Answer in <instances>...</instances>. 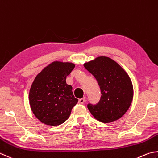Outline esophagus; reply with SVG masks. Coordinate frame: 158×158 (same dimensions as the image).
<instances>
[{
	"label": "esophagus",
	"mask_w": 158,
	"mask_h": 158,
	"mask_svg": "<svg viewBox=\"0 0 158 158\" xmlns=\"http://www.w3.org/2000/svg\"><path fill=\"white\" fill-rule=\"evenodd\" d=\"M85 98H80V99H79L78 100V103L79 104H81V105H82V104H84L85 102Z\"/></svg>",
	"instance_id": "1"
}]
</instances>
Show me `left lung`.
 Here are the masks:
<instances>
[{"label":"left lung","instance_id":"obj_1","mask_svg":"<svg viewBox=\"0 0 158 158\" xmlns=\"http://www.w3.org/2000/svg\"><path fill=\"white\" fill-rule=\"evenodd\" d=\"M84 67L97 80L102 94L96 105L88 104L89 111L102 123L120 119L132 102L133 89L129 76L117 62L105 56L85 63Z\"/></svg>","mask_w":158,"mask_h":158}]
</instances>
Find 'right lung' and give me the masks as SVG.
<instances>
[{
	"label": "right lung",
	"instance_id": "right-lung-1",
	"mask_svg": "<svg viewBox=\"0 0 158 158\" xmlns=\"http://www.w3.org/2000/svg\"><path fill=\"white\" fill-rule=\"evenodd\" d=\"M75 67L71 62H53L39 73L33 82L29 99L32 112L43 123L57 126L69 118L78 102L67 76Z\"/></svg>",
	"mask_w": 158,
	"mask_h": 158
}]
</instances>
